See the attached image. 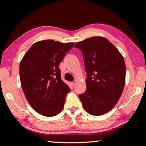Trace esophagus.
I'll use <instances>...</instances> for the list:
<instances>
[{"mask_svg": "<svg viewBox=\"0 0 146 146\" xmlns=\"http://www.w3.org/2000/svg\"><path fill=\"white\" fill-rule=\"evenodd\" d=\"M71 84H72V85L73 86H75V84H76V80H73V82H71Z\"/></svg>", "mask_w": 146, "mask_h": 146, "instance_id": "obj_1", "label": "esophagus"}]
</instances>
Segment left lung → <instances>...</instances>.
I'll list each match as a JSON object with an SVG mask.
<instances>
[{
  "label": "left lung",
  "mask_w": 146,
  "mask_h": 146,
  "mask_svg": "<svg viewBox=\"0 0 146 146\" xmlns=\"http://www.w3.org/2000/svg\"><path fill=\"white\" fill-rule=\"evenodd\" d=\"M75 48L82 53L87 75L86 90L79 95L84 110L98 116L112 110L124 88L125 64L113 44L102 36L78 42Z\"/></svg>",
  "instance_id": "1"
}]
</instances>
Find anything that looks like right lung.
Here are the masks:
<instances>
[{
	"mask_svg": "<svg viewBox=\"0 0 146 146\" xmlns=\"http://www.w3.org/2000/svg\"><path fill=\"white\" fill-rule=\"evenodd\" d=\"M74 43L53 40L33 44L20 64V78L24 95L36 111L45 117L58 115L70 91L61 79L60 63Z\"/></svg>",
	"mask_w": 146,
	"mask_h": 146,
	"instance_id": "right-lung-1",
	"label": "right lung"
}]
</instances>
